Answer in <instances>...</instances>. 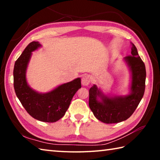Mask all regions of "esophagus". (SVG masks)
<instances>
[{"mask_svg":"<svg viewBox=\"0 0 160 160\" xmlns=\"http://www.w3.org/2000/svg\"><path fill=\"white\" fill-rule=\"evenodd\" d=\"M91 81V77L89 75H83L82 78V84L84 86H88Z\"/></svg>","mask_w":160,"mask_h":160,"instance_id":"1","label":"esophagus"}]
</instances>
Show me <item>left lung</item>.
Masks as SVG:
<instances>
[{"mask_svg": "<svg viewBox=\"0 0 160 160\" xmlns=\"http://www.w3.org/2000/svg\"><path fill=\"white\" fill-rule=\"evenodd\" d=\"M124 60L131 72V93L127 96L109 97L94 85L89 90V106L98 120L105 123H117L131 116L143 97L145 89L146 70L145 63L132 44L131 55ZM100 97V101L97 99Z\"/></svg>", "mask_w": 160, "mask_h": 160, "instance_id": "1", "label": "left lung"}]
</instances>
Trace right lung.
<instances>
[{
  "mask_svg": "<svg viewBox=\"0 0 160 160\" xmlns=\"http://www.w3.org/2000/svg\"><path fill=\"white\" fill-rule=\"evenodd\" d=\"M40 47L41 44L37 42L29 43L15 61L13 70L14 89L29 115L43 122L53 123L65 115L72 97L81 88V79L76 78L44 94L32 90L27 82L26 70L32 52Z\"/></svg>",
  "mask_w": 160,
  "mask_h": 160,
  "instance_id": "right-lung-1",
  "label": "right lung"
}]
</instances>
